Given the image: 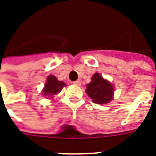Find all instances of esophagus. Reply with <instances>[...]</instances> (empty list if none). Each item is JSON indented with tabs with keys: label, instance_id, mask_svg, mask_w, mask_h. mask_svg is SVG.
I'll use <instances>...</instances> for the list:
<instances>
[{
	"label": "esophagus",
	"instance_id": "34e87169",
	"mask_svg": "<svg viewBox=\"0 0 156 156\" xmlns=\"http://www.w3.org/2000/svg\"><path fill=\"white\" fill-rule=\"evenodd\" d=\"M73 83H74L75 85H78V86H79V85L81 84V82L79 81V80H77V81L73 82Z\"/></svg>",
	"mask_w": 156,
	"mask_h": 156
}]
</instances>
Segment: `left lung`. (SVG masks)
<instances>
[{
	"mask_svg": "<svg viewBox=\"0 0 156 156\" xmlns=\"http://www.w3.org/2000/svg\"><path fill=\"white\" fill-rule=\"evenodd\" d=\"M86 87V94L95 104L106 105L114 98V85L98 73L94 74Z\"/></svg>",
	"mask_w": 156,
	"mask_h": 156,
	"instance_id": "8db88e82",
	"label": "left lung"
}]
</instances>
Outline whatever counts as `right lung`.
<instances>
[{
	"label": "right lung",
	"instance_id": "1",
	"mask_svg": "<svg viewBox=\"0 0 156 156\" xmlns=\"http://www.w3.org/2000/svg\"><path fill=\"white\" fill-rule=\"evenodd\" d=\"M66 83L62 81H58V78L53 75H49L47 78V82L42 89V95L49 99H52L55 95L60 93L63 87L66 86Z\"/></svg>",
	"mask_w": 156,
	"mask_h": 156
}]
</instances>
